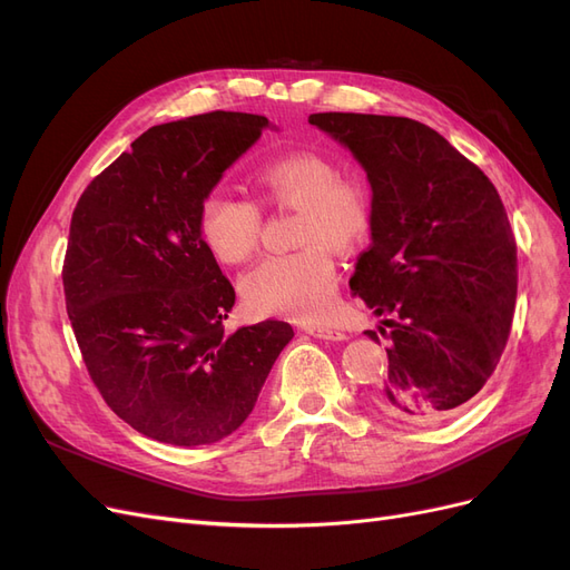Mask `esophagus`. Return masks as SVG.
I'll return each instance as SVG.
<instances>
[{"label": "esophagus", "instance_id": "obj_1", "mask_svg": "<svg viewBox=\"0 0 570 570\" xmlns=\"http://www.w3.org/2000/svg\"><path fill=\"white\" fill-rule=\"evenodd\" d=\"M306 331H308V335H314L318 340H331V342L347 340V335H344L342 331H335V327H316V325H312V327H306Z\"/></svg>", "mask_w": 570, "mask_h": 570}]
</instances>
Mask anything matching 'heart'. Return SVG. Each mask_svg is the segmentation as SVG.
<instances>
[{
    "label": "heart",
    "instance_id": "heart-1",
    "mask_svg": "<svg viewBox=\"0 0 570 570\" xmlns=\"http://www.w3.org/2000/svg\"><path fill=\"white\" fill-rule=\"evenodd\" d=\"M264 195L302 209L292 254H273L239 278L254 314L316 321L333 312L337 264L333 252H352L371 230V197L356 180H342L337 166L314 151H295L258 168ZM199 235L218 262L243 264L262 235V212L245 197L214 193L199 206Z\"/></svg>",
    "mask_w": 570,
    "mask_h": 570
}]
</instances>
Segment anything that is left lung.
Wrapping results in <instances>:
<instances>
[{
	"mask_svg": "<svg viewBox=\"0 0 570 570\" xmlns=\"http://www.w3.org/2000/svg\"><path fill=\"white\" fill-rule=\"evenodd\" d=\"M308 124L352 151L373 193L371 247L350 287L390 337L375 404L409 423L450 419L490 381L509 340L519 271L504 204L419 120L331 111Z\"/></svg>",
	"mask_w": 570,
	"mask_h": 570,
	"instance_id": "1",
	"label": "left lung"
}]
</instances>
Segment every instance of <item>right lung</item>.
Returning a JSON list of instances; mask_svg holds the SVG:
<instances>
[{
    "instance_id": "add662e5",
    "label": "right lung",
    "mask_w": 570,
    "mask_h": 570,
    "mask_svg": "<svg viewBox=\"0 0 570 570\" xmlns=\"http://www.w3.org/2000/svg\"><path fill=\"white\" fill-rule=\"evenodd\" d=\"M266 116L212 111L154 126L80 195L66 312L118 419L164 444H212L247 421L295 337L285 321L226 333L235 289L199 235V206Z\"/></svg>"
}]
</instances>
